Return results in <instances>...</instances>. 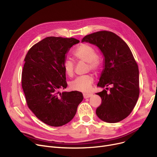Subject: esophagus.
Returning a JSON list of instances; mask_svg holds the SVG:
<instances>
[{
	"label": "esophagus",
	"instance_id": "esophagus-1",
	"mask_svg": "<svg viewBox=\"0 0 157 157\" xmlns=\"http://www.w3.org/2000/svg\"><path fill=\"white\" fill-rule=\"evenodd\" d=\"M92 96V94H83V97L85 98H89L90 97Z\"/></svg>",
	"mask_w": 157,
	"mask_h": 157
}]
</instances>
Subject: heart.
Instances as JSON below:
<instances>
[{"instance_id":"1","label":"heart","mask_w":157,"mask_h":157,"mask_svg":"<svg viewBox=\"0 0 157 157\" xmlns=\"http://www.w3.org/2000/svg\"><path fill=\"white\" fill-rule=\"evenodd\" d=\"M74 55L78 60L88 63V69L97 71L100 67L101 61L96 56L94 48L89 44H82L78 47L74 52ZM63 68L65 73L69 77H72L74 72V63L69 59H65L63 63ZM94 81L92 74L80 76L74 79L70 83V87L75 91L82 92H89Z\"/></svg>"}]
</instances>
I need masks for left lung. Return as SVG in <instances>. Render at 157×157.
<instances>
[{
    "label": "left lung",
    "mask_w": 157,
    "mask_h": 157,
    "mask_svg": "<svg viewBox=\"0 0 157 157\" xmlns=\"http://www.w3.org/2000/svg\"><path fill=\"white\" fill-rule=\"evenodd\" d=\"M82 43L95 45L104 56V66L98 87L111 86L97 93L102 103L96 114L107 123H117L127 118L133 110L139 95L137 64L127 43L114 33L99 31L84 37Z\"/></svg>",
    "instance_id": "1"
}]
</instances>
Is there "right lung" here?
Instances as JSON below:
<instances>
[{
  "instance_id": "add662e5",
  "label": "right lung",
  "mask_w": 157,
  "mask_h": 157,
  "mask_svg": "<svg viewBox=\"0 0 157 157\" xmlns=\"http://www.w3.org/2000/svg\"><path fill=\"white\" fill-rule=\"evenodd\" d=\"M79 43L74 38L48 37L33 46L25 58L21 85L27 104L48 125L67 124L83 99L78 91L59 92L67 86L63 63L70 48Z\"/></svg>"
}]
</instances>
